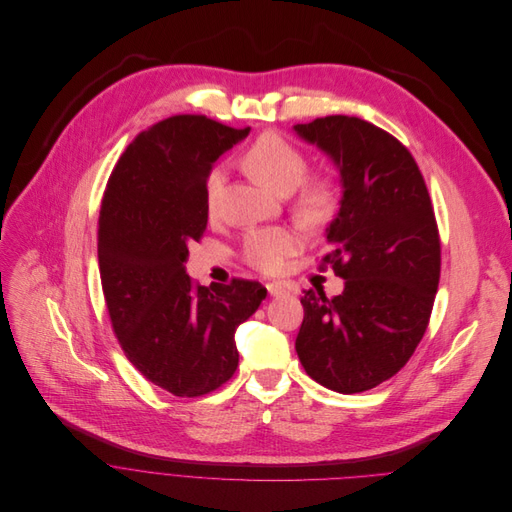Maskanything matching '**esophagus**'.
I'll list each match as a JSON object with an SVG mask.
<instances>
[{"label": "esophagus", "mask_w": 512, "mask_h": 512, "mask_svg": "<svg viewBox=\"0 0 512 512\" xmlns=\"http://www.w3.org/2000/svg\"><path fill=\"white\" fill-rule=\"evenodd\" d=\"M266 290L270 296H282L288 292V288L282 284V282H268L266 284Z\"/></svg>", "instance_id": "obj_1"}]
</instances>
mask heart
<instances>
[{"mask_svg": "<svg viewBox=\"0 0 512 512\" xmlns=\"http://www.w3.org/2000/svg\"><path fill=\"white\" fill-rule=\"evenodd\" d=\"M244 167L250 175L278 195L292 193L306 177V157L280 139L278 135H262L252 143L244 155ZM224 183V171L214 169L206 181V203L214 210L216 197ZM335 203V191L329 181H313L300 191L298 214L306 222L325 220ZM298 248V240L286 228H262L246 234L242 242L244 260L260 272H276L284 266V260Z\"/></svg>", "mask_w": 512, "mask_h": 512, "instance_id": "obj_1", "label": "heart"}]
</instances>
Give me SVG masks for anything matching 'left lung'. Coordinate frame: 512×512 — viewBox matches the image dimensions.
<instances>
[{
  "label": "left lung",
  "instance_id": "8db88e82",
  "mask_svg": "<svg viewBox=\"0 0 512 512\" xmlns=\"http://www.w3.org/2000/svg\"><path fill=\"white\" fill-rule=\"evenodd\" d=\"M292 129L339 173L325 262L345 280L335 298L304 292L294 347L317 383L361 393L393 377L426 333L440 280L434 208L412 153L379 127L333 115Z\"/></svg>",
  "mask_w": 512,
  "mask_h": 512
}]
</instances>
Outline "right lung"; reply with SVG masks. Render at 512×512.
Wrapping results in <instances>:
<instances>
[{
	"label": "right lung",
	"instance_id": "obj_1",
	"mask_svg": "<svg viewBox=\"0 0 512 512\" xmlns=\"http://www.w3.org/2000/svg\"><path fill=\"white\" fill-rule=\"evenodd\" d=\"M250 129L179 115L135 137L119 159L98 218V268L127 359L177 397L226 383L238 367L236 329L266 288L250 280L193 286L189 244L208 224L206 181Z\"/></svg>",
	"mask_w": 512,
	"mask_h": 512
}]
</instances>
